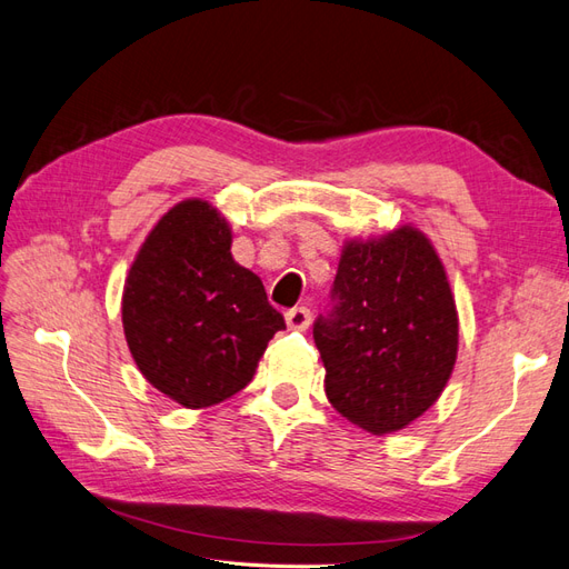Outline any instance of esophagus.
<instances>
[{
  "label": "esophagus",
  "mask_w": 569,
  "mask_h": 569,
  "mask_svg": "<svg viewBox=\"0 0 569 569\" xmlns=\"http://www.w3.org/2000/svg\"><path fill=\"white\" fill-rule=\"evenodd\" d=\"M312 322V312L308 308H293L286 312V325L288 329H296V331H305Z\"/></svg>",
  "instance_id": "obj_1"
}]
</instances>
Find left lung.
<instances>
[{
	"instance_id": "1",
	"label": "left lung",
	"mask_w": 569,
	"mask_h": 569,
	"mask_svg": "<svg viewBox=\"0 0 569 569\" xmlns=\"http://www.w3.org/2000/svg\"><path fill=\"white\" fill-rule=\"evenodd\" d=\"M315 322L329 403L372 435L411 426L440 399L457 362L459 315L442 259L413 226L346 240Z\"/></svg>"
}]
</instances>
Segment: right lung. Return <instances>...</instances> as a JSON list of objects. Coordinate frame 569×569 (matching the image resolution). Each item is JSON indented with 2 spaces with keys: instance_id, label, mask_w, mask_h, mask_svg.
<instances>
[{
  "instance_id": "right-lung-1",
  "label": "right lung",
  "mask_w": 569,
  "mask_h": 569,
  "mask_svg": "<svg viewBox=\"0 0 569 569\" xmlns=\"http://www.w3.org/2000/svg\"><path fill=\"white\" fill-rule=\"evenodd\" d=\"M216 207L184 199L160 216L122 290L124 339L141 375L184 409H207L250 385L286 329L261 279L230 254Z\"/></svg>"
}]
</instances>
